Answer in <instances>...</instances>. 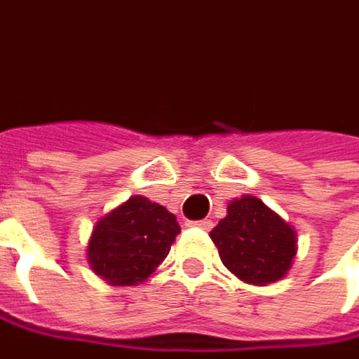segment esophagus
Listing matches in <instances>:
<instances>
[{
    "mask_svg": "<svg viewBox=\"0 0 359 359\" xmlns=\"http://www.w3.org/2000/svg\"><path fill=\"white\" fill-rule=\"evenodd\" d=\"M191 225H195V227H199V229H205V231H209V229L213 227V222H211V219H201V222H193Z\"/></svg>",
    "mask_w": 359,
    "mask_h": 359,
    "instance_id": "obj_1",
    "label": "esophagus"
}]
</instances>
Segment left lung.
Wrapping results in <instances>:
<instances>
[{
	"label": "left lung",
	"instance_id": "1",
	"mask_svg": "<svg viewBox=\"0 0 359 359\" xmlns=\"http://www.w3.org/2000/svg\"><path fill=\"white\" fill-rule=\"evenodd\" d=\"M223 266L245 285L283 280L297 258V231L254 195L229 201L227 215L211 229Z\"/></svg>",
	"mask_w": 359,
	"mask_h": 359
}]
</instances>
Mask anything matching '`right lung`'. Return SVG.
<instances>
[{
	"instance_id": "right-lung-1",
	"label": "right lung",
	"mask_w": 359,
	"mask_h": 359,
	"mask_svg": "<svg viewBox=\"0 0 359 359\" xmlns=\"http://www.w3.org/2000/svg\"><path fill=\"white\" fill-rule=\"evenodd\" d=\"M179 233V222L166 207L134 195L97 219L87 262L107 285H142L164 262Z\"/></svg>"
}]
</instances>
